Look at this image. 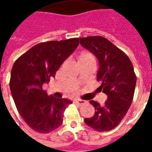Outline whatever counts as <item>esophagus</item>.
Instances as JSON below:
<instances>
[{"label": "esophagus", "instance_id": "obj_1", "mask_svg": "<svg viewBox=\"0 0 152 152\" xmlns=\"http://www.w3.org/2000/svg\"><path fill=\"white\" fill-rule=\"evenodd\" d=\"M75 102H76V103L79 104V105H83V104L86 103V101H84L82 99H76V100H75Z\"/></svg>", "mask_w": 152, "mask_h": 152}]
</instances>
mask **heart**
Returning a JSON list of instances; mask_svg holds the SVG:
<instances>
[{
    "instance_id": "obj_1",
    "label": "heart",
    "mask_w": 152,
    "mask_h": 152,
    "mask_svg": "<svg viewBox=\"0 0 152 152\" xmlns=\"http://www.w3.org/2000/svg\"><path fill=\"white\" fill-rule=\"evenodd\" d=\"M82 57H90V58H93L90 54H89V53H86V54H84Z\"/></svg>"
}]
</instances>
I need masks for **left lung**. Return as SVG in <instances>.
<instances>
[{
  "instance_id": "left-lung-1",
  "label": "left lung",
  "mask_w": 152,
  "mask_h": 152,
  "mask_svg": "<svg viewBox=\"0 0 152 152\" xmlns=\"http://www.w3.org/2000/svg\"><path fill=\"white\" fill-rule=\"evenodd\" d=\"M80 43L99 60L97 79L102 81L99 89L107 96L103 106L89 101L95 113L85 122L100 132L112 130L121 123L133 101L137 81L134 66L123 51L102 37L80 38Z\"/></svg>"
}]
</instances>
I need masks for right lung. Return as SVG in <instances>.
<instances>
[{
    "instance_id": "right-lung-1",
    "label": "right lung",
    "mask_w": 152,
    "mask_h": 152,
    "mask_svg": "<svg viewBox=\"0 0 152 152\" xmlns=\"http://www.w3.org/2000/svg\"><path fill=\"white\" fill-rule=\"evenodd\" d=\"M79 45V38L36 45L15 61L10 88L18 112L30 127L46 134L63 124V112L72 103L67 99L48 95L42 86Z\"/></svg>"
}]
</instances>
